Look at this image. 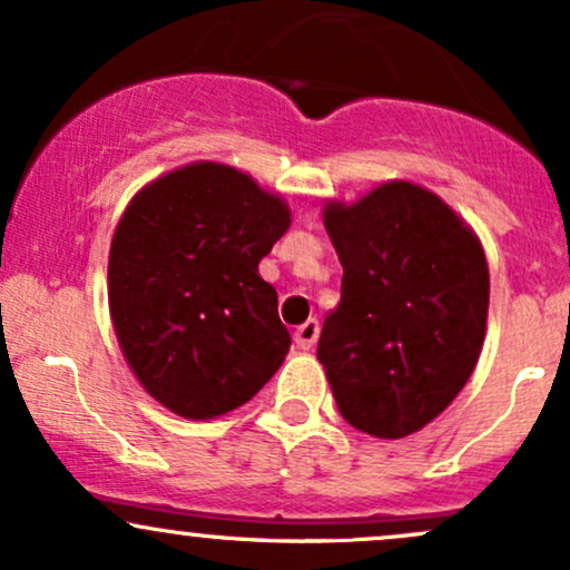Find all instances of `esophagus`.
Segmentation results:
<instances>
[{
    "mask_svg": "<svg viewBox=\"0 0 570 570\" xmlns=\"http://www.w3.org/2000/svg\"><path fill=\"white\" fill-rule=\"evenodd\" d=\"M316 340H318L316 318H307L305 324H299L297 330H294V345H297L299 351H311L313 345H316Z\"/></svg>",
    "mask_w": 570,
    "mask_h": 570,
    "instance_id": "1",
    "label": "esophagus"
}]
</instances>
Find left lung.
<instances>
[{
    "label": "left lung",
    "mask_w": 570,
    "mask_h": 570,
    "mask_svg": "<svg viewBox=\"0 0 570 570\" xmlns=\"http://www.w3.org/2000/svg\"><path fill=\"white\" fill-rule=\"evenodd\" d=\"M324 227L343 265L318 337L337 410L377 440L415 434L461 394L485 343L490 273L480 238L440 195L394 179Z\"/></svg>",
    "instance_id": "8db88e82"
}]
</instances>
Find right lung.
<instances>
[{
  "label": "right lung",
  "mask_w": 570,
  "mask_h": 570,
  "mask_svg": "<svg viewBox=\"0 0 570 570\" xmlns=\"http://www.w3.org/2000/svg\"><path fill=\"white\" fill-rule=\"evenodd\" d=\"M289 225L284 198L225 163H187L134 195L107 292L122 356L155 402L206 421L276 375L292 337L259 259Z\"/></svg>",
  "instance_id": "right-lung-1"
}]
</instances>
